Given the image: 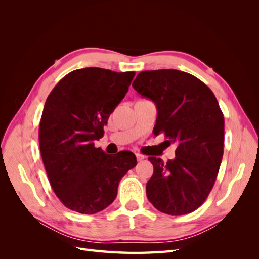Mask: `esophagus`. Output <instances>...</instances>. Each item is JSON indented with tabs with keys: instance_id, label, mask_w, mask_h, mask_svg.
Wrapping results in <instances>:
<instances>
[{
	"instance_id": "34e87169",
	"label": "esophagus",
	"mask_w": 259,
	"mask_h": 259,
	"mask_svg": "<svg viewBox=\"0 0 259 259\" xmlns=\"http://www.w3.org/2000/svg\"><path fill=\"white\" fill-rule=\"evenodd\" d=\"M136 158H137V161H143L146 156L142 153H136Z\"/></svg>"
}]
</instances>
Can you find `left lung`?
I'll list each match as a JSON object with an SVG mask.
<instances>
[{"label":"left lung","instance_id":"left-lung-1","mask_svg":"<svg viewBox=\"0 0 259 259\" xmlns=\"http://www.w3.org/2000/svg\"><path fill=\"white\" fill-rule=\"evenodd\" d=\"M158 109L154 134L176 143V158L150 156L153 174L146 186L151 204L173 216L200 207L213 188L224 154V114L198 77L175 69L142 71L133 82Z\"/></svg>","mask_w":259,"mask_h":259}]
</instances>
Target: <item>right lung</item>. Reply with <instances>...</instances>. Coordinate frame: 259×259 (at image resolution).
<instances>
[{"mask_svg":"<svg viewBox=\"0 0 259 259\" xmlns=\"http://www.w3.org/2000/svg\"><path fill=\"white\" fill-rule=\"evenodd\" d=\"M135 72L77 69L55 86L38 130L44 167L55 194L67 208L95 214L116 198L121 178L136 166L135 154L109 155L94 143L127 93Z\"/></svg>","mask_w":259,"mask_h":259,"instance_id":"add662e5","label":"right lung"}]
</instances>
